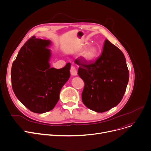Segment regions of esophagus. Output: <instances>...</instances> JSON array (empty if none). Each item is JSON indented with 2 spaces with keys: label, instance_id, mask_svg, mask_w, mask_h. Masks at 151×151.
Segmentation results:
<instances>
[{
  "label": "esophagus",
  "instance_id": "esophagus-1",
  "mask_svg": "<svg viewBox=\"0 0 151 151\" xmlns=\"http://www.w3.org/2000/svg\"><path fill=\"white\" fill-rule=\"evenodd\" d=\"M70 74L73 76H76L77 75V70L74 66H71V68H70Z\"/></svg>",
  "mask_w": 151,
  "mask_h": 151
}]
</instances>
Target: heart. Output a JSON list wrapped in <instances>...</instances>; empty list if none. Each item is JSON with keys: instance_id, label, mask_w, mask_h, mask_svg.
Listing matches in <instances>:
<instances>
[{"instance_id": "obj_1", "label": "heart", "mask_w": 151, "mask_h": 151, "mask_svg": "<svg viewBox=\"0 0 151 151\" xmlns=\"http://www.w3.org/2000/svg\"><path fill=\"white\" fill-rule=\"evenodd\" d=\"M97 55V50L92 46L86 47L81 54L82 59L86 62H92L96 58Z\"/></svg>"}]
</instances>
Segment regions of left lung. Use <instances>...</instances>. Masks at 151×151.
Returning <instances> with one entry per match:
<instances>
[{"mask_svg":"<svg viewBox=\"0 0 151 151\" xmlns=\"http://www.w3.org/2000/svg\"><path fill=\"white\" fill-rule=\"evenodd\" d=\"M78 76L85 82L82 99L94 111H108L121 102L129 82V72L122 51L108 40L94 62L77 58Z\"/></svg>","mask_w":151,"mask_h":151,"instance_id":"obj_1","label":"left lung"}]
</instances>
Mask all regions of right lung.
Here are the masks:
<instances>
[{
  "label": "right lung",
  "instance_id": "1",
  "mask_svg": "<svg viewBox=\"0 0 151 151\" xmlns=\"http://www.w3.org/2000/svg\"><path fill=\"white\" fill-rule=\"evenodd\" d=\"M51 41L32 37L21 47L13 63V91L30 111L44 113L54 108L62 87L70 77V63L59 69L51 68Z\"/></svg>",
  "mask_w": 151,
  "mask_h": 151
}]
</instances>
